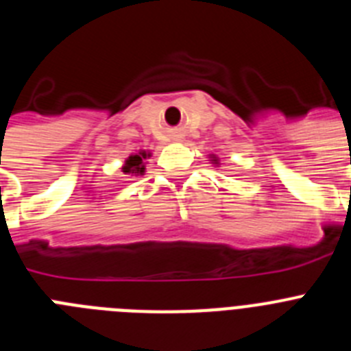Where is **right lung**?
Returning <instances> with one entry per match:
<instances>
[{
    "mask_svg": "<svg viewBox=\"0 0 351 351\" xmlns=\"http://www.w3.org/2000/svg\"><path fill=\"white\" fill-rule=\"evenodd\" d=\"M145 158H147V153H145V151H141V153H137V154H132V156L125 161L123 172L135 173V176H138V173H141L142 176L145 170V165H144Z\"/></svg>",
    "mask_w": 351,
    "mask_h": 351,
    "instance_id": "obj_1",
    "label": "right lung"
}]
</instances>
